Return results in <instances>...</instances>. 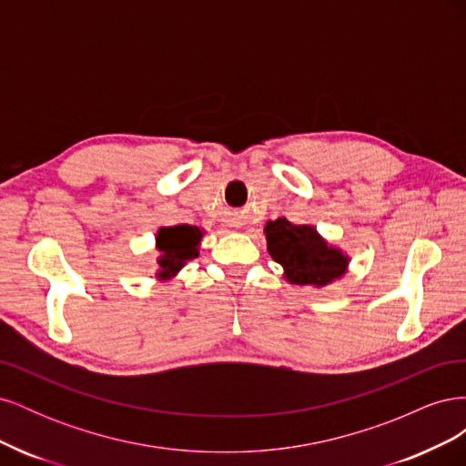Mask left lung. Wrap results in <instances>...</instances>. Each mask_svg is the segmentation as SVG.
<instances>
[{"mask_svg":"<svg viewBox=\"0 0 466 466\" xmlns=\"http://www.w3.org/2000/svg\"><path fill=\"white\" fill-rule=\"evenodd\" d=\"M270 257L295 286L327 288L348 272L350 257L330 245L313 225H295L286 218L264 225Z\"/></svg>","mask_w":466,"mask_h":466,"instance_id":"obj_1","label":"left lung"}]
</instances>
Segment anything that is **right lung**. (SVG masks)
<instances>
[{
  "label": "right lung",
  "mask_w": 466,
  "mask_h": 466,
  "mask_svg": "<svg viewBox=\"0 0 466 466\" xmlns=\"http://www.w3.org/2000/svg\"><path fill=\"white\" fill-rule=\"evenodd\" d=\"M204 229L194 225H173V228H161L155 237V248L159 250V270L161 281L175 278L188 260L200 255V243Z\"/></svg>",
  "instance_id": "1"
}]
</instances>
